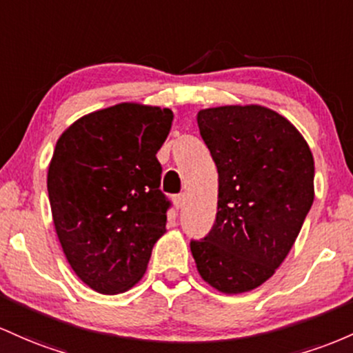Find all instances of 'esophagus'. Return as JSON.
I'll list each match as a JSON object with an SVG mask.
<instances>
[{
  "mask_svg": "<svg viewBox=\"0 0 353 353\" xmlns=\"http://www.w3.org/2000/svg\"><path fill=\"white\" fill-rule=\"evenodd\" d=\"M173 203H175V207L180 210L185 207V203H187V195L185 193H181V195H176L175 198H173Z\"/></svg>",
  "mask_w": 353,
  "mask_h": 353,
  "instance_id": "34e87169",
  "label": "esophagus"
}]
</instances>
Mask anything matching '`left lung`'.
Returning <instances> with one entry per match:
<instances>
[{"label":"left lung","instance_id":"8db88e82","mask_svg":"<svg viewBox=\"0 0 353 353\" xmlns=\"http://www.w3.org/2000/svg\"><path fill=\"white\" fill-rule=\"evenodd\" d=\"M196 123L219 170V201L210 233L190 248L210 287L245 294L294 247L314 203V155L287 118L262 105L205 108Z\"/></svg>","mask_w":353,"mask_h":353}]
</instances>
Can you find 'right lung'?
<instances>
[{"instance_id":"add662e5","label":"right lung","mask_w":353,"mask_h":353,"mask_svg":"<svg viewBox=\"0 0 353 353\" xmlns=\"http://www.w3.org/2000/svg\"><path fill=\"white\" fill-rule=\"evenodd\" d=\"M172 121L170 108L126 101L78 118L58 138L48 166L54 230L70 267L98 294L140 282L165 235L157 152Z\"/></svg>"}]
</instances>
